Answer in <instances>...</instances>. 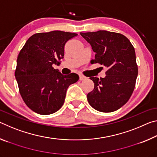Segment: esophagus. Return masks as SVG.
Here are the masks:
<instances>
[{
  "label": "esophagus",
  "mask_w": 157,
  "mask_h": 157,
  "mask_svg": "<svg viewBox=\"0 0 157 157\" xmlns=\"http://www.w3.org/2000/svg\"><path fill=\"white\" fill-rule=\"evenodd\" d=\"M86 79V78L85 76L82 75H79V80L82 81V80H84V79Z\"/></svg>",
  "instance_id": "esophagus-1"
}]
</instances>
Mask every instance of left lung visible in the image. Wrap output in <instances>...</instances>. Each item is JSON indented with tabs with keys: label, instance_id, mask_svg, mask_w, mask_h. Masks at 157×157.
<instances>
[{
	"label": "left lung",
	"instance_id": "obj_1",
	"mask_svg": "<svg viewBox=\"0 0 157 157\" xmlns=\"http://www.w3.org/2000/svg\"><path fill=\"white\" fill-rule=\"evenodd\" d=\"M95 52L91 63L107 68L105 78L91 77L94 89L87 94L91 107L101 112H112L125 104L134 91L138 66L134 46L123 34L106 30L80 33Z\"/></svg>",
	"mask_w": 157,
	"mask_h": 157
}]
</instances>
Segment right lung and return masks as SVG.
Wrapping results in <instances>:
<instances>
[{"mask_svg":"<svg viewBox=\"0 0 157 157\" xmlns=\"http://www.w3.org/2000/svg\"><path fill=\"white\" fill-rule=\"evenodd\" d=\"M77 35L59 30L34 34L18 54L15 77L23 101L34 112H56L63 105L68 86L78 81V74L63 75L52 67L60 64L66 43Z\"/></svg>","mask_w":157,"mask_h":157,"instance_id":"obj_1","label":"right lung"}]
</instances>
